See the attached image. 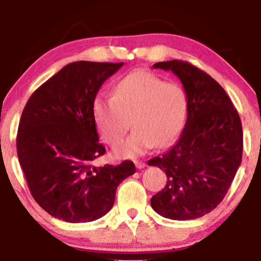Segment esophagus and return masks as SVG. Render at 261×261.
<instances>
[{
    "instance_id": "1",
    "label": "esophagus",
    "mask_w": 261,
    "mask_h": 261,
    "mask_svg": "<svg viewBox=\"0 0 261 261\" xmlns=\"http://www.w3.org/2000/svg\"><path fill=\"white\" fill-rule=\"evenodd\" d=\"M135 166H137L139 170H141L146 166V164L144 162H141V160H135Z\"/></svg>"
}]
</instances>
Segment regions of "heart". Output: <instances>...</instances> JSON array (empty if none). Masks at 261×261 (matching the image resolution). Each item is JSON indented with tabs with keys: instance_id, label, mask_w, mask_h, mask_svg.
Wrapping results in <instances>:
<instances>
[{
	"instance_id": "obj_1",
	"label": "heart",
	"mask_w": 261,
	"mask_h": 261,
	"mask_svg": "<svg viewBox=\"0 0 261 261\" xmlns=\"http://www.w3.org/2000/svg\"><path fill=\"white\" fill-rule=\"evenodd\" d=\"M187 112L183 87L146 71L128 74L117 83L114 96L99 94L92 105L98 133L109 145L127 133L131 120L134 132L114 147L120 158H132L155 145L171 144L184 126Z\"/></svg>"
}]
</instances>
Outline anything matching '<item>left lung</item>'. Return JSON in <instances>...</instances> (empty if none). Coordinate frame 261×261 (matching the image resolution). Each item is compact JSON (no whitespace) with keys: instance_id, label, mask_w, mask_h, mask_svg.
<instances>
[{"instance_id":"1","label":"left lung","mask_w":261,"mask_h":261,"mask_svg":"<svg viewBox=\"0 0 261 261\" xmlns=\"http://www.w3.org/2000/svg\"><path fill=\"white\" fill-rule=\"evenodd\" d=\"M153 67L172 71L179 78L187 92L188 117L172 147L148 160L167 177L151 205L166 219H198L222 202L240 166V116L224 89L192 64L174 59Z\"/></svg>"}]
</instances>
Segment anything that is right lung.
Wrapping results in <instances>:
<instances>
[{"label": "right lung", "instance_id": "1", "mask_svg": "<svg viewBox=\"0 0 261 261\" xmlns=\"http://www.w3.org/2000/svg\"><path fill=\"white\" fill-rule=\"evenodd\" d=\"M123 63L74 62L40 85L28 99L16 137L20 165L33 198L45 212L70 223L105 216L121 181L135 172L120 165L96 167L106 153L92 113L96 95Z\"/></svg>", "mask_w": 261, "mask_h": 261}]
</instances>
